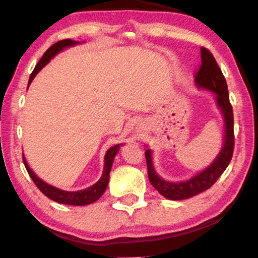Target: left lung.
Segmentation results:
<instances>
[{"label": "left lung", "mask_w": 258, "mask_h": 258, "mask_svg": "<svg viewBox=\"0 0 258 258\" xmlns=\"http://www.w3.org/2000/svg\"><path fill=\"white\" fill-rule=\"evenodd\" d=\"M200 52H202V64L195 74V82L196 85L200 89L212 91L216 95V104L223 113L225 123L224 143L220 154L206 169L191 177L190 180L183 182H168L159 177L152 165L151 150H146L145 154L149 181L161 196L169 200L187 199L209 189L228 167L233 155V110L230 103L225 77L211 51L206 47H202Z\"/></svg>", "instance_id": "obj_1"}]
</instances>
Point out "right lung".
I'll use <instances>...</instances> for the list:
<instances>
[{
	"label": "right lung",
	"instance_id": "1",
	"mask_svg": "<svg viewBox=\"0 0 258 258\" xmlns=\"http://www.w3.org/2000/svg\"><path fill=\"white\" fill-rule=\"evenodd\" d=\"M75 44H78V42L72 41V40H62L54 43L53 45L49 47L45 53L43 54L41 60L38 61V63L35 66L33 73L30 74L28 86L34 80V77L36 76V74L40 72L41 69L44 67L56 53H59L60 51H62L64 47L73 46ZM119 148H120V145H116L111 147L110 149L106 152V156H104V168H103L102 176L100 177V180L95 183V184L81 191H63V190L58 189V187H54L50 184H47V183H45L44 181H42L40 177L35 175V173L29 168L27 161H26L24 157V154H23V160H24L25 167L27 169L29 176L32 177L33 182L36 184V186L40 189L42 194L45 195L47 198H50L51 200H54V202L59 204L74 205V206H84V205H89L97 202V200L103 195V192L106 191V187L109 182V173H110L113 158H115L117 152L119 151Z\"/></svg>",
	"mask_w": 258,
	"mask_h": 258
}]
</instances>
